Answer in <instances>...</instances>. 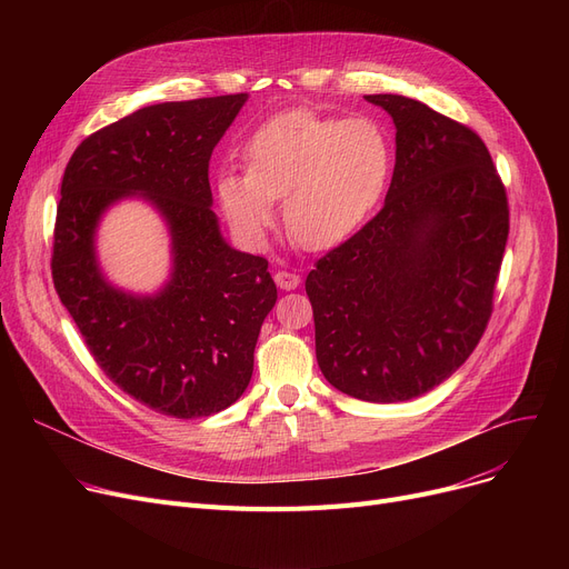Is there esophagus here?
<instances>
[{
	"mask_svg": "<svg viewBox=\"0 0 569 569\" xmlns=\"http://www.w3.org/2000/svg\"><path fill=\"white\" fill-rule=\"evenodd\" d=\"M274 281L281 290H295L297 286H300V274L290 272V269H279V272L274 274Z\"/></svg>",
	"mask_w": 569,
	"mask_h": 569,
	"instance_id": "34e87169",
	"label": "esophagus"
}]
</instances>
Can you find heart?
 I'll use <instances>...</instances> for the list:
<instances>
[{"mask_svg": "<svg viewBox=\"0 0 569 569\" xmlns=\"http://www.w3.org/2000/svg\"><path fill=\"white\" fill-rule=\"evenodd\" d=\"M247 170L226 168L217 196L226 219L260 244L283 198V226L295 244L325 251L350 237L385 191L392 166L387 133L369 117L335 119L283 112L244 147Z\"/></svg>", "mask_w": 569, "mask_h": 569, "instance_id": "obj_1", "label": "heart"}]
</instances>
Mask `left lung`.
Instances as JSON below:
<instances>
[{
    "instance_id": "8db88e82",
    "label": "left lung",
    "mask_w": 569,
    "mask_h": 569,
    "mask_svg": "<svg viewBox=\"0 0 569 569\" xmlns=\"http://www.w3.org/2000/svg\"><path fill=\"white\" fill-rule=\"evenodd\" d=\"M395 119L380 212L307 277L316 357L339 392L395 403L450 378L480 343L510 232L485 140L429 106L369 94Z\"/></svg>"
}]
</instances>
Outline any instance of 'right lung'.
<instances>
[{
  "mask_svg": "<svg viewBox=\"0 0 569 569\" xmlns=\"http://www.w3.org/2000/svg\"><path fill=\"white\" fill-rule=\"evenodd\" d=\"M247 94L140 108L87 136L67 163L52 234V283L101 371L161 415H214L244 395L277 286L262 256L219 232L209 159ZM127 194L158 204L173 234L176 269L154 298L104 283L93 230Z\"/></svg>",
  "mask_w": 569,
  "mask_h": 569,
  "instance_id": "right-lung-1",
  "label": "right lung"
}]
</instances>
